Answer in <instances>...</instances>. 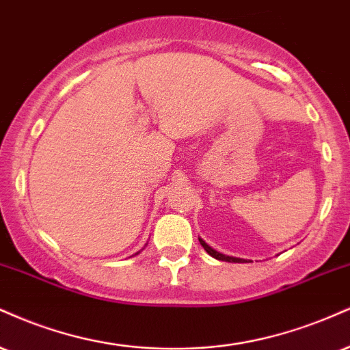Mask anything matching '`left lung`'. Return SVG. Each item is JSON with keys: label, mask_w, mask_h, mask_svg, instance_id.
Here are the masks:
<instances>
[{"label": "left lung", "mask_w": 350, "mask_h": 350, "mask_svg": "<svg viewBox=\"0 0 350 350\" xmlns=\"http://www.w3.org/2000/svg\"><path fill=\"white\" fill-rule=\"evenodd\" d=\"M199 241H200L202 246H204V250L207 251L208 254L212 256V258H215V259H218V260H225V262H247V259H241V258H233V256H226V254H221V252H218V251L213 250V247H210L208 244L204 241V239H200V238H199Z\"/></svg>", "instance_id": "1"}]
</instances>
